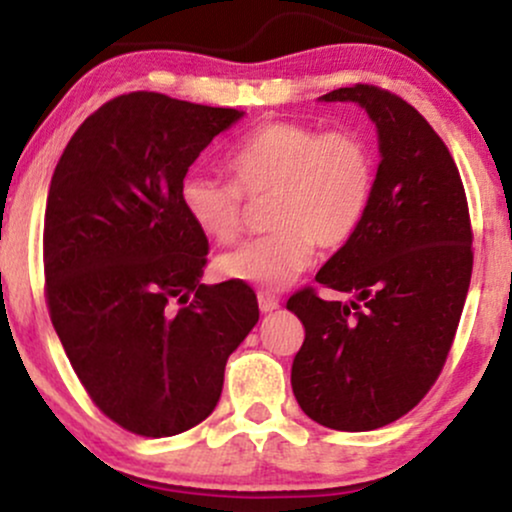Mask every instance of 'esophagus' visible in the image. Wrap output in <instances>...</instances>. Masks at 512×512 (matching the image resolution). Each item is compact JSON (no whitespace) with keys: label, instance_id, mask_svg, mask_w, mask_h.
I'll use <instances>...</instances> for the list:
<instances>
[{"label":"esophagus","instance_id":"1","mask_svg":"<svg viewBox=\"0 0 512 512\" xmlns=\"http://www.w3.org/2000/svg\"><path fill=\"white\" fill-rule=\"evenodd\" d=\"M257 303H260L262 313H272L279 308V299L274 294H269V291H260V294H257Z\"/></svg>","mask_w":512,"mask_h":512}]
</instances>
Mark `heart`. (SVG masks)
<instances>
[{"instance_id":"obj_1","label":"heart","mask_w":512,"mask_h":512,"mask_svg":"<svg viewBox=\"0 0 512 512\" xmlns=\"http://www.w3.org/2000/svg\"><path fill=\"white\" fill-rule=\"evenodd\" d=\"M233 179L189 174L179 201L206 238L230 243L245 228L247 199H267L269 233L218 257L233 282L279 289L294 282L320 250H340L372 206L376 155L359 131H320L301 121H269L226 155Z\"/></svg>"}]
</instances>
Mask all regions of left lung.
Returning <instances> with one entry per match:
<instances>
[{
    "label": "left lung",
    "instance_id": "obj_1",
    "mask_svg": "<svg viewBox=\"0 0 512 512\" xmlns=\"http://www.w3.org/2000/svg\"><path fill=\"white\" fill-rule=\"evenodd\" d=\"M325 101H357L379 131L372 206L313 286L286 308L306 330L291 364L301 411L333 430L384 428L413 411L445 367L474 267V233L457 165L435 128L398 94L352 84Z\"/></svg>",
    "mask_w": 512,
    "mask_h": 512
}]
</instances>
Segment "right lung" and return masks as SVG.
I'll use <instances>...</instances> for the list:
<instances>
[{
  "label": "right lung",
  "mask_w": 512,
  "mask_h": 512,
  "mask_svg": "<svg viewBox=\"0 0 512 512\" xmlns=\"http://www.w3.org/2000/svg\"><path fill=\"white\" fill-rule=\"evenodd\" d=\"M240 116L121 94L82 121L50 179V320L94 406L136 435L209 418L230 352L260 318L247 284H199L209 240L179 201L189 165Z\"/></svg>",
  "instance_id": "right-lung-1"
}]
</instances>
